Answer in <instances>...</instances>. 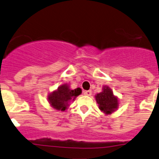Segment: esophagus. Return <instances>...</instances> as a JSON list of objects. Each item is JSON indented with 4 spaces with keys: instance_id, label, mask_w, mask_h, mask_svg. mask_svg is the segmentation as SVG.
<instances>
[{
    "instance_id": "obj_1",
    "label": "esophagus",
    "mask_w": 159,
    "mask_h": 159,
    "mask_svg": "<svg viewBox=\"0 0 159 159\" xmlns=\"http://www.w3.org/2000/svg\"><path fill=\"white\" fill-rule=\"evenodd\" d=\"M84 94L86 95V96H90V95L92 94V91H91V90L84 91Z\"/></svg>"
}]
</instances>
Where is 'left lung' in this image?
<instances>
[{"label": "left lung", "mask_w": 159, "mask_h": 159, "mask_svg": "<svg viewBox=\"0 0 159 159\" xmlns=\"http://www.w3.org/2000/svg\"><path fill=\"white\" fill-rule=\"evenodd\" d=\"M95 99L98 108L106 114H111L118 110L119 104L118 97L114 94L112 89L107 85H104L102 91L95 95Z\"/></svg>", "instance_id": "8db88e82"}]
</instances>
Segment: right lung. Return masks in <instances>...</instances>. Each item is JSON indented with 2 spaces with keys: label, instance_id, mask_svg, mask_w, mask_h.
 I'll return each instance as SVG.
<instances>
[{
  "label": "right lung",
  "instance_id": "right-lung-1",
  "mask_svg": "<svg viewBox=\"0 0 159 159\" xmlns=\"http://www.w3.org/2000/svg\"><path fill=\"white\" fill-rule=\"evenodd\" d=\"M81 93V88L71 89L69 84L60 85L56 90L49 93L48 101L50 106L58 111H65L67 110L71 101Z\"/></svg>",
  "mask_w": 159,
  "mask_h": 159
}]
</instances>
